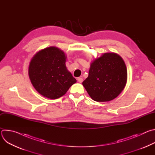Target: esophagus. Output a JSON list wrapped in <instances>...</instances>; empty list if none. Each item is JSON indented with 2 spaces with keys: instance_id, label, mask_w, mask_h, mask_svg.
Instances as JSON below:
<instances>
[{
  "instance_id": "34e87169",
  "label": "esophagus",
  "mask_w": 155,
  "mask_h": 155,
  "mask_svg": "<svg viewBox=\"0 0 155 155\" xmlns=\"http://www.w3.org/2000/svg\"><path fill=\"white\" fill-rule=\"evenodd\" d=\"M77 80L79 83H82L83 82V78L81 77H78Z\"/></svg>"
}]
</instances>
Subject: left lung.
<instances>
[{
	"label": "left lung",
	"mask_w": 155,
	"mask_h": 155,
	"mask_svg": "<svg viewBox=\"0 0 155 155\" xmlns=\"http://www.w3.org/2000/svg\"><path fill=\"white\" fill-rule=\"evenodd\" d=\"M127 75L121 57L116 53H106L91 64L89 75L82 84L94 101L107 102L122 92Z\"/></svg>",
	"instance_id": "left-lung-1"
}]
</instances>
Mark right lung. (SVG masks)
<instances>
[{
	"mask_svg": "<svg viewBox=\"0 0 155 155\" xmlns=\"http://www.w3.org/2000/svg\"><path fill=\"white\" fill-rule=\"evenodd\" d=\"M65 59L64 53L53 47L40 51L32 58L29 78L35 89L44 97L58 99L77 82L66 68Z\"/></svg>",
	"mask_w": 155,
	"mask_h": 155,
	"instance_id": "obj_1",
	"label": "right lung"
}]
</instances>
